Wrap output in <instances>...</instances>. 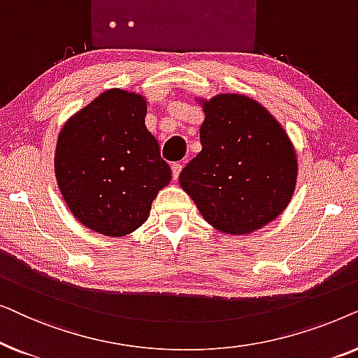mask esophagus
I'll return each instance as SVG.
<instances>
[{"label": "esophagus", "mask_w": 358, "mask_h": 358, "mask_svg": "<svg viewBox=\"0 0 358 358\" xmlns=\"http://www.w3.org/2000/svg\"><path fill=\"white\" fill-rule=\"evenodd\" d=\"M171 169H173V179L178 180L180 171H182V164H180V163H173V164H171Z\"/></svg>", "instance_id": "obj_1"}]
</instances>
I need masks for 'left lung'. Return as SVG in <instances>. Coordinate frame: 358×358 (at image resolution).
Returning a JSON list of instances; mask_svg holds the SVG:
<instances>
[{
	"instance_id": "1",
	"label": "left lung",
	"mask_w": 358,
	"mask_h": 358,
	"mask_svg": "<svg viewBox=\"0 0 358 358\" xmlns=\"http://www.w3.org/2000/svg\"><path fill=\"white\" fill-rule=\"evenodd\" d=\"M202 151L179 176L202 217L229 234L277 218L296 184V155L282 125L251 97L218 94L203 102Z\"/></svg>"
}]
</instances>
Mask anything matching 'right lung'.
Returning a JSON list of instances; mask_svg holds the SVG:
<instances>
[{"label":"right lung","instance_id":"right-lung-1","mask_svg":"<svg viewBox=\"0 0 358 358\" xmlns=\"http://www.w3.org/2000/svg\"><path fill=\"white\" fill-rule=\"evenodd\" d=\"M145 115V97L109 90L76 112L58 135V187L71 213L92 231L115 238L135 231L169 184V164Z\"/></svg>","mask_w":358,"mask_h":358}]
</instances>
